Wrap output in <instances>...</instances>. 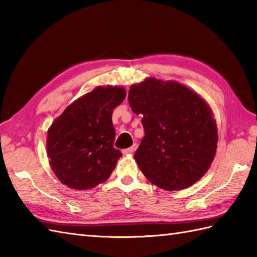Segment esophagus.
<instances>
[{
	"instance_id": "34e87169",
	"label": "esophagus",
	"mask_w": 257,
	"mask_h": 257,
	"mask_svg": "<svg viewBox=\"0 0 257 257\" xmlns=\"http://www.w3.org/2000/svg\"><path fill=\"white\" fill-rule=\"evenodd\" d=\"M136 150V146H133V147H130V148H127V149H124V150H122V154H124V155H127V154H133V152Z\"/></svg>"
}]
</instances>
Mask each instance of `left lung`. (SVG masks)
I'll return each instance as SVG.
<instances>
[{"label":"left lung","instance_id":"left-lung-1","mask_svg":"<svg viewBox=\"0 0 257 257\" xmlns=\"http://www.w3.org/2000/svg\"><path fill=\"white\" fill-rule=\"evenodd\" d=\"M128 101L143 114L145 137L135 159L151 183L174 191L204 176L215 156L217 128L199 95L176 81L149 78L130 87Z\"/></svg>","mask_w":257,"mask_h":257}]
</instances>
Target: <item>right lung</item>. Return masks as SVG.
<instances>
[{"label": "right lung", "instance_id": "add662e5", "mask_svg": "<svg viewBox=\"0 0 257 257\" xmlns=\"http://www.w3.org/2000/svg\"><path fill=\"white\" fill-rule=\"evenodd\" d=\"M121 87H97L69 105L51 125L47 155L54 173L68 188L87 190L110 176L122 156L113 147V109L122 102Z\"/></svg>", "mask_w": 257, "mask_h": 257}]
</instances>
